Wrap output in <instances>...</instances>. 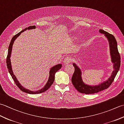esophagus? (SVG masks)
<instances>
[{
  "mask_svg": "<svg viewBox=\"0 0 124 124\" xmlns=\"http://www.w3.org/2000/svg\"><path fill=\"white\" fill-rule=\"evenodd\" d=\"M71 61H72V59H71V58H70L69 57H65V59L63 60V64H69L71 62Z\"/></svg>",
  "mask_w": 124,
  "mask_h": 124,
  "instance_id": "esophagus-1",
  "label": "esophagus"
}]
</instances>
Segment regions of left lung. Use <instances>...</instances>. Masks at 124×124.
Wrapping results in <instances>:
<instances>
[{"label": "left lung", "mask_w": 124, "mask_h": 124, "mask_svg": "<svg viewBox=\"0 0 124 124\" xmlns=\"http://www.w3.org/2000/svg\"><path fill=\"white\" fill-rule=\"evenodd\" d=\"M100 33L104 34V35L108 39L110 44V54H111L112 62L114 63V70L113 71L111 76L108 79L97 86H89L83 83L81 77V70H80L77 65L73 63V65L75 67V71L72 75L71 81L73 85L77 90L81 93L86 94H91L98 93L99 92L103 91L104 89H107L111 85L113 81L116 76L117 73L120 69V56L117 47V41L116 40L115 37L111 34H110L103 30L100 29L99 30Z\"/></svg>", "instance_id": "1"}]
</instances>
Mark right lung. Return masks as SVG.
<instances>
[{"label": "right lung", "mask_w": 124, "mask_h": 124, "mask_svg": "<svg viewBox=\"0 0 124 124\" xmlns=\"http://www.w3.org/2000/svg\"><path fill=\"white\" fill-rule=\"evenodd\" d=\"M36 28V26L33 25V26H30L28 28H27L24 29V30H22L21 31H20L19 33H18L16 35H15L12 38L11 41H10V43L9 44V46L8 47V54L7 56V58H6V63H7V68L8 69V71L10 73V76H12V77L13 78V79L14 80V82L15 83L16 85L17 86V87L19 88L21 91H22L24 92H25V93H28V94H39V93H43V92L46 91L47 89H49L50 87L52 86V85L53 84V83H54V81L55 79V74L58 70L59 69H60L62 67V64H57L55 66L52 67L51 68V70L49 71V79L47 81V84H46V85L44 87L41 89L40 90L38 91H31L30 90H28L27 89L24 88L23 87H22L21 84H20V83L18 82V80H17L15 76V75L13 74V70H12V66H11V62H10V55H11V53H12V47H13V43H14V41L15 40V39L17 37L19 36L21 33L23 32L25 30H27V29L29 30V29H35Z\"/></svg>", "instance_id": "add662e5"}]
</instances>
